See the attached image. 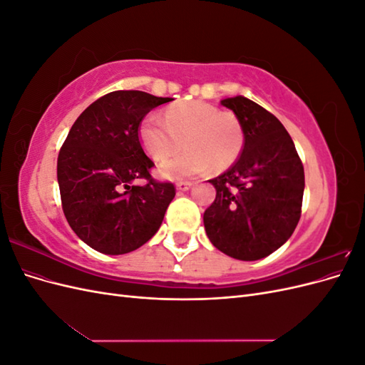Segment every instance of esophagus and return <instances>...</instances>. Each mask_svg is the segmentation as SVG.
Here are the masks:
<instances>
[{
    "instance_id": "obj_1",
    "label": "esophagus",
    "mask_w": 365,
    "mask_h": 365,
    "mask_svg": "<svg viewBox=\"0 0 365 365\" xmlns=\"http://www.w3.org/2000/svg\"><path fill=\"white\" fill-rule=\"evenodd\" d=\"M190 187H192V182H189V181H178V182H176V189H178L180 192L189 190Z\"/></svg>"
}]
</instances>
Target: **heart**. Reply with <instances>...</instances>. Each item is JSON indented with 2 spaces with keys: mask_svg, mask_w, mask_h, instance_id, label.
Returning <instances> with one entry per match:
<instances>
[{
  "mask_svg": "<svg viewBox=\"0 0 365 365\" xmlns=\"http://www.w3.org/2000/svg\"><path fill=\"white\" fill-rule=\"evenodd\" d=\"M138 140L155 161L172 157L184 140L187 150L163 163L158 173L168 180H187L208 172L212 165L216 170L231 168L244 150L245 130L235 113L192 101L168 108L163 120L155 114L143 118Z\"/></svg>",
  "mask_w": 365,
  "mask_h": 365,
  "instance_id": "b5f03b06",
  "label": "heart"
}]
</instances>
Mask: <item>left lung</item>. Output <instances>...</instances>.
Masks as SVG:
<instances>
[{
	"instance_id": "1",
	"label": "left lung",
	"mask_w": 365,
	"mask_h": 365,
	"mask_svg": "<svg viewBox=\"0 0 365 365\" xmlns=\"http://www.w3.org/2000/svg\"><path fill=\"white\" fill-rule=\"evenodd\" d=\"M220 103L240 118L245 145L227 172L210 180L216 200L204 212V227L227 256L259 260L292 236L302 216L304 169L277 117L244 96Z\"/></svg>"
}]
</instances>
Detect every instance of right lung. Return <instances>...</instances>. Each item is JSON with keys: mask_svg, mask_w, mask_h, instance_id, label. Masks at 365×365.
Segmentation results:
<instances>
[{"mask_svg": "<svg viewBox=\"0 0 365 365\" xmlns=\"http://www.w3.org/2000/svg\"><path fill=\"white\" fill-rule=\"evenodd\" d=\"M170 97L113 91L77 117L58 157L63 215L93 250L118 256L157 233L175 197L172 182L152 178L153 161L143 150L138 126ZM146 179L145 186H132Z\"/></svg>", "mask_w": 365, "mask_h": 365, "instance_id": "obj_1", "label": "right lung"}]
</instances>
